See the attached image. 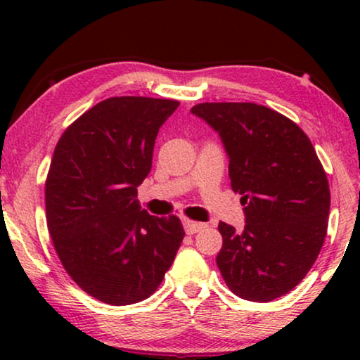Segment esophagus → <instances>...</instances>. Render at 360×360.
Wrapping results in <instances>:
<instances>
[{"mask_svg": "<svg viewBox=\"0 0 360 360\" xmlns=\"http://www.w3.org/2000/svg\"><path fill=\"white\" fill-rule=\"evenodd\" d=\"M184 226H185L186 234H196L205 228L203 223H196V221H190V219H185Z\"/></svg>", "mask_w": 360, "mask_h": 360, "instance_id": "34e87169", "label": "esophagus"}]
</instances>
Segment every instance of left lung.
<instances>
[{
    "label": "left lung",
    "mask_w": 360,
    "mask_h": 360,
    "mask_svg": "<svg viewBox=\"0 0 360 360\" xmlns=\"http://www.w3.org/2000/svg\"><path fill=\"white\" fill-rule=\"evenodd\" d=\"M218 132L229 179L243 195L245 226L219 223L216 264L239 298L272 302L304 278L328 231L329 184L308 136L287 116L255 103L191 108Z\"/></svg>",
    "instance_id": "8db88e82"
}]
</instances>
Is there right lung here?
Listing matches in <instances>:
<instances>
[{"label":"right lung","mask_w":360,"mask_h":360,"mask_svg":"<svg viewBox=\"0 0 360 360\" xmlns=\"http://www.w3.org/2000/svg\"><path fill=\"white\" fill-rule=\"evenodd\" d=\"M175 100L115 96L72 122L58 139L46 181L53 248L73 282L103 303L150 297L174 262L185 231L176 216L141 210L157 132Z\"/></svg>","instance_id":"add662e5"}]
</instances>
